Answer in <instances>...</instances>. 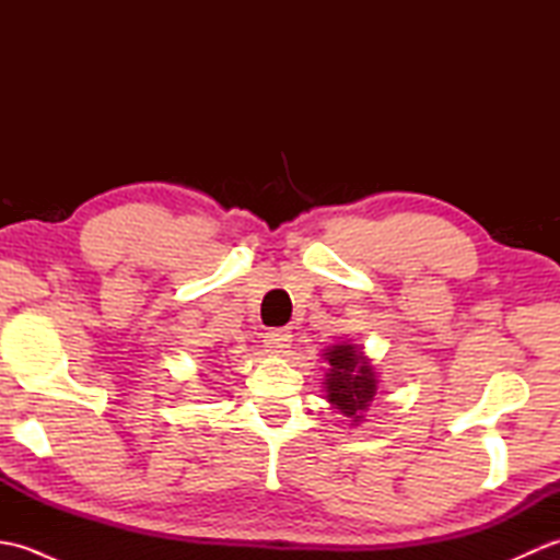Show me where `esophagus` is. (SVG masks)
I'll return each instance as SVG.
<instances>
[{
  "instance_id": "esophagus-1",
  "label": "esophagus",
  "mask_w": 560,
  "mask_h": 560,
  "mask_svg": "<svg viewBox=\"0 0 560 560\" xmlns=\"http://www.w3.org/2000/svg\"><path fill=\"white\" fill-rule=\"evenodd\" d=\"M291 341H293V335L289 329H273V331H267L265 347L271 355H283L291 349Z\"/></svg>"
}]
</instances>
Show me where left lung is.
Returning a JSON list of instances; mask_svg holds the SVG:
<instances>
[{"mask_svg": "<svg viewBox=\"0 0 560 560\" xmlns=\"http://www.w3.org/2000/svg\"><path fill=\"white\" fill-rule=\"evenodd\" d=\"M323 359L327 361V371L323 377L325 399L331 409L347 416L349 425H361L365 421V411L371 409L377 397V371L373 359H368L361 343L339 341L325 349Z\"/></svg>", "mask_w": 560, "mask_h": 560, "instance_id": "obj_1", "label": "left lung"}]
</instances>
